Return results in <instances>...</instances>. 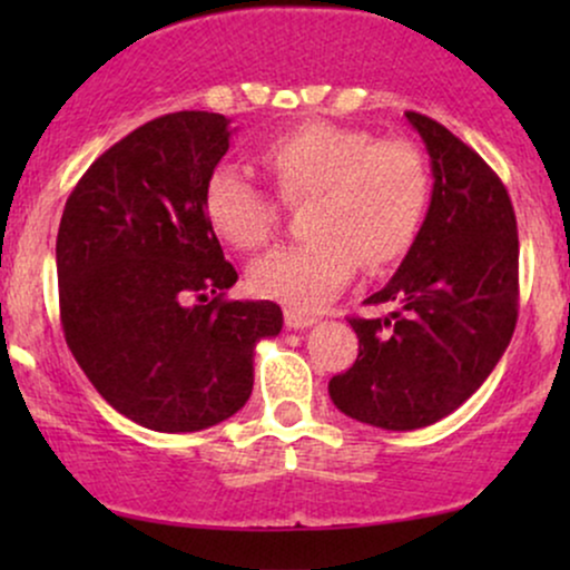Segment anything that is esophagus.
I'll return each mask as SVG.
<instances>
[{"label":"esophagus","mask_w":570,"mask_h":570,"mask_svg":"<svg viewBox=\"0 0 570 570\" xmlns=\"http://www.w3.org/2000/svg\"><path fill=\"white\" fill-rule=\"evenodd\" d=\"M316 322L318 318L311 316V313L286 311V326H289V330H307V326H313Z\"/></svg>","instance_id":"1"}]
</instances>
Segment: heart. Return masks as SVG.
<instances>
[{
	"label": "heart",
	"mask_w": 570,
	"mask_h": 570,
	"mask_svg": "<svg viewBox=\"0 0 570 570\" xmlns=\"http://www.w3.org/2000/svg\"><path fill=\"white\" fill-rule=\"evenodd\" d=\"M257 163L284 203H305L307 240L276 248L252 267L254 292L311 311L353 278L383 271L410 252L426 217L431 179L415 144L362 128L303 122L273 136ZM203 214L217 238L240 252L276 233L278 203L235 168H217L203 187Z\"/></svg>",
	"instance_id": "b5f03b06"
}]
</instances>
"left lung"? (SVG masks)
<instances>
[{
  "mask_svg": "<svg viewBox=\"0 0 570 570\" xmlns=\"http://www.w3.org/2000/svg\"><path fill=\"white\" fill-rule=\"evenodd\" d=\"M429 149L426 219L394 278L367 303L385 318H351L353 367L330 381L335 407L385 431L431 426L488 381L517 324V219L507 187L472 147L407 112Z\"/></svg>",
  "mask_w": 570,
  "mask_h": 570,
  "instance_id": "1",
  "label": "left lung"
}]
</instances>
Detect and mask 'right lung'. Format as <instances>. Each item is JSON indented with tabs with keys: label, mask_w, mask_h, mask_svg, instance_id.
Listing matches in <instances>:
<instances>
[{
	"label": "right lung",
	"mask_w": 570,
	"mask_h": 570,
	"mask_svg": "<svg viewBox=\"0 0 570 570\" xmlns=\"http://www.w3.org/2000/svg\"><path fill=\"white\" fill-rule=\"evenodd\" d=\"M230 136L214 112L144 122L63 208V337L98 394L144 429L181 434L235 415L252 396L254 348L284 326L271 299H222L238 273L203 214V187Z\"/></svg>",
	"instance_id": "1"
}]
</instances>
